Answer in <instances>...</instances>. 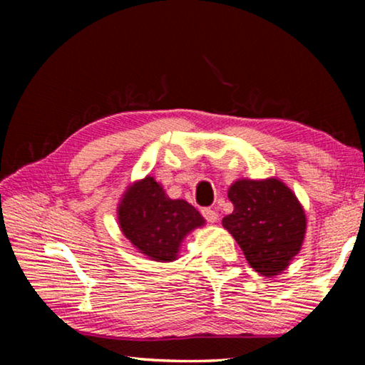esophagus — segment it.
<instances>
[{"instance_id":"34e87169","label":"esophagus","mask_w":365,"mask_h":365,"mask_svg":"<svg viewBox=\"0 0 365 365\" xmlns=\"http://www.w3.org/2000/svg\"><path fill=\"white\" fill-rule=\"evenodd\" d=\"M201 214H202V217H205L207 222H217L219 215L211 207H202L201 209Z\"/></svg>"}]
</instances>
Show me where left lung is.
<instances>
[{
  "mask_svg": "<svg viewBox=\"0 0 365 365\" xmlns=\"http://www.w3.org/2000/svg\"><path fill=\"white\" fill-rule=\"evenodd\" d=\"M233 212L222 219L246 261L259 274H280L298 255L306 215L293 191L277 178L238 180L228 190Z\"/></svg>",
  "mask_w": 365,
  "mask_h": 365,
  "instance_id": "8db88e82",
  "label": "left lung"
}]
</instances>
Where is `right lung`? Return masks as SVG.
Instances as JSON below:
<instances>
[{"label": "right lung", "instance_id": "obj_1", "mask_svg": "<svg viewBox=\"0 0 365 365\" xmlns=\"http://www.w3.org/2000/svg\"><path fill=\"white\" fill-rule=\"evenodd\" d=\"M119 224L125 237L153 261H174L182 240L205 224L183 200H170L153 177L127 190L119 205Z\"/></svg>", "mask_w": 365, "mask_h": 365}]
</instances>
